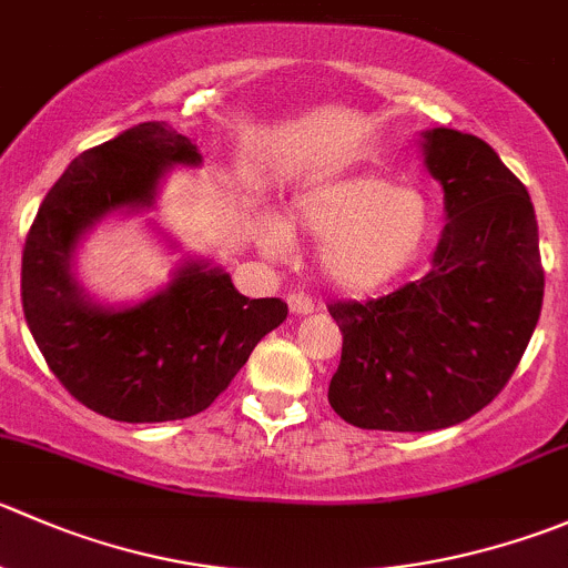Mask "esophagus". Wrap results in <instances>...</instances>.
Instances as JSON below:
<instances>
[{"mask_svg": "<svg viewBox=\"0 0 568 568\" xmlns=\"http://www.w3.org/2000/svg\"><path fill=\"white\" fill-rule=\"evenodd\" d=\"M288 307H291V313H294V316H305V313H313V300L307 294H288Z\"/></svg>", "mask_w": 568, "mask_h": 568, "instance_id": "esophagus-1", "label": "esophagus"}]
</instances>
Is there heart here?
<instances>
[{
	"mask_svg": "<svg viewBox=\"0 0 568 568\" xmlns=\"http://www.w3.org/2000/svg\"><path fill=\"white\" fill-rule=\"evenodd\" d=\"M291 227L322 241L318 266L341 291L366 294L399 277L433 230V207L422 191L399 189L383 174H355L302 191L291 205ZM268 246L283 255L291 235L268 230Z\"/></svg>",
	"mask_w": 568,
	"mask_h": 568,
	"instance_id": "1",
	"label": "heart"
}]
</instances>
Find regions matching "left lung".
<instances>
[{
    "label": "left lung",
    "mask_w": 568,
    "mask_h": 568,
    "mask_svg": "<svg viewBox=\"0 0 568 568\" xmlns=\"http://www.w3.org/2000/svg\"><path fill=\"white\" fill-rule=\"evenodd\" d=\"M444 185L442 241L416 283L335 302L344 335L327 399L363 430L427 433L466 422L508 385L541 316L536 211L521 180L469 132H424Z\"/></svg>",
    "instance_id": "1"
}]
</instances>
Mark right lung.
<instances>
[{
	"mask_svg": "<svg viewBox=\"0 0 568 568\" xmlns=\"http://www.w3.org/2000/svg\"><path fill=\"white\" fill-rule=\"evenodd\" d=\"M200 161L194 141L163 121L130 126L69 163L27 233L21 305L32 338L60 385L115 422L202 413L288 316L283 300H250L207 263H185L166 291L121 311L93 305L74 283L71 252L93 222L150 207L169 166Z\"/></svg>",
	"mask_w": 568,
	"mask_h": 568,
	"instance_id": "right-lung-1",
	"label": "right lung"
}]
</instances>
